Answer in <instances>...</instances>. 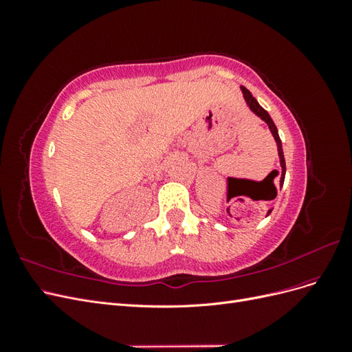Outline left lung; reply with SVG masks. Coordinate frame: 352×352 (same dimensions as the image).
Instances as JSON below:
<instances>
[{
    "instance_id": "left-lung-1",
    "label": "left lung",
    "mask_w": 352,
    "mask_h": 352,
    "mask_svg": "<svg viewBox=\"0 0 352 352\" xmlns=\"http://www.w3.org/2000/svg\"><path fill=\"white\" fill-rule=\"evenodd\" d=\"M241 89H242V92H243V98H245V101H247V104L250 105V109L257 114L258 117H261V119L269 124V127H270V132L273 133V136H274V141H276V144H278V151H279V158H280V167H282V173H280V186L283 185V180H285V172H286V164H285V157H283V150H282V141H280V138H279V133H278V127H276V124L273 123V120H272V117L269 116V113L265 111L261 105L257 102V100H255L254 97H252V94L245 88V87H241ZM276 172V170H274ZM279 172H276V175H278ZM274 179V177H273ZM272 186H273V195H274V198H276V195H278V189H276V186H274V184H273V180H272ZM272 212V210H269V212H267V216L270 214Z\"/></svg>"
}]
</instances>
